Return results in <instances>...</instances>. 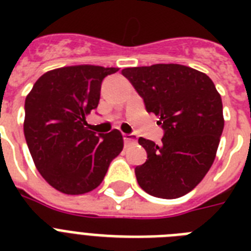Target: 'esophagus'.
<instances>
[{"label":"esophagus","mask_w":251,"mask_h":251,"mask_svg":"<svg viewBox=\"0 0 251 251\" xmlns=\"http://www.w3.org/2000/svg\"><path fill=\"white\" fill-rule=\"evenodd\" d=\"M124 142L126 145H135L137 143V135L134 134H124Z\"/></svg>","instance_id":"1"}]
</instances>
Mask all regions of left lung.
I'll return each instance as SVG.
<instances>
[{"label": "left lung", "instance_id": "left-lung-1", "mask_svg": "<svg viewBox=\"0 0 251 251\" xmlns=\"http://www.w3.org/2000/svg\"><path fill=\"white\" fill-rule=\"evenodd\" d=\"M130 80L149 113L159 116L161 145L139 138L147 151L135 168L139 186L150 195L179 198L191 191L214 163L224 129L223 102L204 73L178 64L127 68Z\"/></svg>", "mask_w": 251, "mask_h": 251}]
</instances>
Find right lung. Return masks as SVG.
<instances>
[{"mask_svg":"<svg viewBox=\"0 0 251 251\" xmlns=\"http://www.w3.org/2000/svg\"><path fill=\"white\" fill-rule=\"evenodd\" d=\"M117 68L66 66L45 73L25 102V137L43 178L64 194L79 195L101 183L124 149L117 129L96 134L86 116L98 108L101 82Z\"/></svg>","mask_w":251,"mask_h":251,"instance_id":"right-lung-1","label":"right lung"}]
</instances>
